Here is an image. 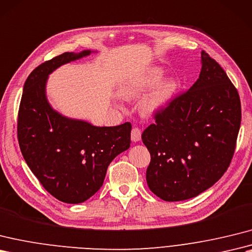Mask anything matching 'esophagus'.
Instances as JSON below:
<instances>
[{"mask_svg":"<svg viewBox=\"0 0 252 252\" xmlns=\"http://www.w3.org/2000/svg\"><path fill=\"white\" fill-rule=\"evenodd\" d=\"M131 138L134 143L139 142L140 138H142V131L138 127H133L131 132Z\"/></svg>","mask_w":252,"mask_h":252,"instance_id":"34e87169","label":"esophagus"}]
</instances>
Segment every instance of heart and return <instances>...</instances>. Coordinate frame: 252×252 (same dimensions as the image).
I'll use <instances>...</instances> for the list:
<instances>
[{"label":"heart","instance_id":"obj_1","mask_svg":"<svg viewBox=\"0 0 252 252\" xmlns=\"http://www.w3.org/2000/svg\"><path fill=\"white\" fill-rule=\"evenodd\" d=\"M164 76V71L159 67H151L136 77L131 78L121 88V95L125 97H138L159 83ZM177 91V83L175 79L163 80L142 103V110L145 115H154L164 109L172 102Z\"/></svg>","mask_w":252,"mask_h":252}]
</instances>
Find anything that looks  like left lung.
<instances>
[{"label":"left lung","mask_w":252,"mask_h":252,"mask_svg":"<svg viewBox=\"0 0 252 252\" xmlns=\"http://www.w3.org/2000/svg\"><path fill=\"white\" fill-rule=\"evenodd\" d=\"M198 79L156 116L142 134L151 160L149 189L166 202L185 201L209 189L229 167L241 126L236 88L205 51Z\"/></svg>","instance_id":"8db88e82"}]
</instances>
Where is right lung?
<instances>
[{
  "mask_svg": "<svg viewBox=\"0 0 252 252\" xmlns=\"http://www.w3.org/2000/svg\"><path fill=\"white\" fill-rule=\"evenodd\" d=\"M93 50L64 52L29 75L18 114V140L32 173L58 200L78 204L101 188L109 163L130 148L131 124L96 126L64 116L46 94L49 75Z\"/></svg>",
  "mask_w": 252,
  "mask_h": 252,
  "instance_id": "obj_1",
  "label": "right lung"
}]
</instances>
